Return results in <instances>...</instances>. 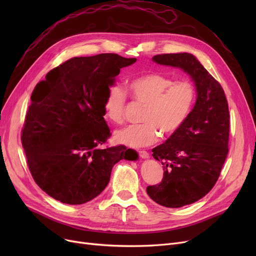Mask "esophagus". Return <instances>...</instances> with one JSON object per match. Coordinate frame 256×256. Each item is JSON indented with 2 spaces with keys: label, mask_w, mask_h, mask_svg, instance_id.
I'll return each mask as SVG.
<instances>
[{
  "label": "esophagus",
  "mask_w": 256,
  "mask_h": 256,
  "mask_svg": "<svg viewBox=\"0 0 256 256\" xmlns=\"http://www.w3.org/2000/svg\"><path fill=\"white\" fill-rule=\"evenodd\" d=\"M139 152V156H140L141 158L146 160V158H150V154L147 152H145V150H140V152Z\"/></svg>",
  "instance_id": "34e87169"
}]
</instances>
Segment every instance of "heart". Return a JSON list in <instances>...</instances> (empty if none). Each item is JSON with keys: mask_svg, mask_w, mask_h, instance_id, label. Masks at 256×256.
<instances>
[{"mask_svg": "<svg viewBox=\"0 0 256 256\" xmlns=\"http://www.w3.org/2000/svg\"><path fill=\"white\" fill-rule=\"evenodd\" d=\"M132 96L145 104L141 124H132L114 134L117 143L134 148L154 144L160 137L174 135L189 117L196 98V90L189 80H178L163 74L150 72L134 78L128 85ZM126 93L120 85L108 90L104 114L112 124H121L124 117Z\"/></svg>", "mask_w": 256, "mask_h": 256, "instance_id": "b5f03b06", "label": "heart"}]
</instances>
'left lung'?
Wrapping results in <instances>:
<instances>
[{
	"instance_id": "obj_1",
	"label": "left lung",
	"mask_w": 256,
	"mask_h": 256,
	"mask_svg": "<svg viewBox=\"0 0 256 256\" xmlns=\"http://www.w3.org/2000/svg\"><path fill=\"white\" fill-rule=\"evenodd\" d=\"M152 61L189 74L197 94L180 130L152 150L164 176L146 192L156 204L178 208L204 197L216 184L228 154L230 111L223 88L192 54H162Z\"/></svg>"
}]
</instances>
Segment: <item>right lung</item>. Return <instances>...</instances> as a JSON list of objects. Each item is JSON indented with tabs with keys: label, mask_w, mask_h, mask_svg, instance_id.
<instances>
[{
	"label": "right lung",
	"mask_w": 256,
	"mask_h": 256,
	"mask_svg": "<svg viewBox=\"0 0 256 256\" xmlns=\"http://www.w3.org/2000/svg\"><path fill=\"white\" fill-rule=\"evenodd\" d=\"M137 61L117 54L74 57L39 82L31 96L22 144L35 182L67 204L98 196L120 160L138 154L124 145L102 150L110 137L104 102L120 68Z\"/></svg>",
	"instance_id": "1"
}]
</instances>
